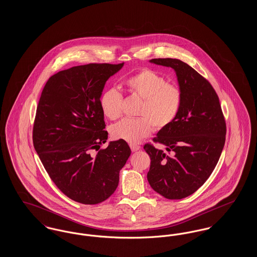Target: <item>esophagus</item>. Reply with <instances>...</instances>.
I'll list each match as a JSON object with an SVG mask.
<instances>
[{"instance_id": "1", "label": "esophagus", "mask_w": 257, "mask_h": 257, "mask_svg": "<svg viewBox=\"0 0 257 257\" xmlns=\"http://www.w3.org/2000/svg\"><path fill=\"white\" fill-rule=\"evenodd\" d=\"M130 147H131V149H132L133 152L138 151V150L141 149V147H140V146H137V145H130Z\"/></svg>"}]
</instances>
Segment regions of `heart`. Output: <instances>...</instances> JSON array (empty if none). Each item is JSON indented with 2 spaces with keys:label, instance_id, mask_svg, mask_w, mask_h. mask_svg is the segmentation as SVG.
<instances>
[{
  "label": "heart",
  "instance_id": "b5f03b06",
  "mask_svg": "<svg viewBox=\"0 0 257 257\" xmlns=\"http://www.w3.org/2000/svg\"><path fill=\"white\" fill-rule=\"evenodd\" d=\"M127 90L135 97L142 99L136 119L124 118L110 127V135L115 140L137 144L152 131L168 127L175 119L181 107L182 94L176 86L169 85L164 77L151 70L143 69L124 82ZM100 107L109 119H116L121 114L122 95L115 88H108L100 96Z\"/></svg>",
  "mask_w": 257,
  "mask_h": 257
}]
</instances>
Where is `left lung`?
Wrapping results in <instances>:
<instances>
[{
    "mask_svg": "<svg viewBox=\"0 0 257 257\" xmlns=\"http://www.w3.org/2000/svg\"><path fill=\"white\" fill-rule=\"evenodd\" d=\"M149 62L174 70L182 102L175 119L154 138L170 154L145 146L151 159L147 180L161 196L181 199L205 183L217 166L225 142V121L213 86L193 67L171 58Z\"/></svg>",
    "mask_w": 257,
    "mask_h": 257,
    "instance_id": "8db88e82",
    "label": "left lung"
}]
</instances>
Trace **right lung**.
Masks as SVG:
<instances>
[{"instance_id":"add662e5","label":"right lung","mask_w":257,"mask_h":257,"mask_svg":"<svg viewBox=\"0 0 257 257\" xmlns=\"http://www.w3.org/2000/svg\"><path fill=\"white\" fill-rule=\"evenodd\" d=\"M124 65L89 63L53 75L38 102L34 147L50 178L74 201L97 204L109 198L131 154L128 144L108 140L100 96L108 79Z\"/></svg>"}]
</instances>
